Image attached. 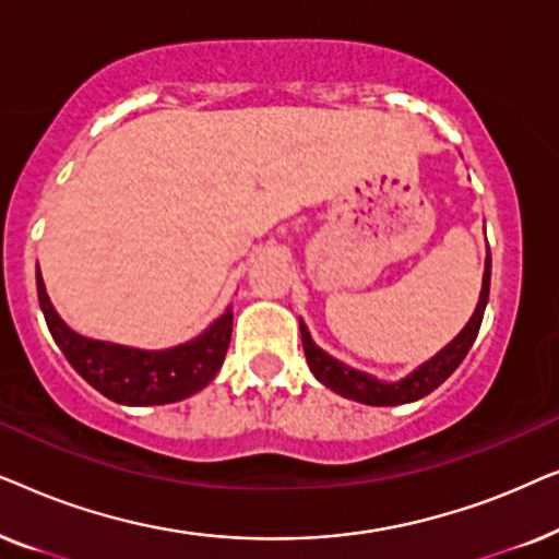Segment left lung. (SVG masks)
Returning <instances> with one entry per match:
<instances>
[{
  "label": "left lung",
  "mask_w": 559,
  "mask_h": 559,
  "mask_svg": "<svg viewBox=\"0 0 559 559\" xmlns=\"http://www.w3.org/2000/svg\"><path fill=\"white\" fill-rule=\"evenodd\" d=\"M488 285H491V254L486 257V272H484V287H480V297L476 305V312L468 320V325L457 333L455 341H450L445 348L440 350L438 356H432L430 361L419 366L417 371H412L407 379L396 381V384H381V381L366 377V373L348 369L341 361H335L320 350L316 343L310 341V333L305 323H300V333H302V348H305V358H308L310 371L316 373L318 381H323L328 389H333L335 394L348 396V400L364 402V404H373V407H392V404H407V402H417L423 400L425 394H430L432 389H438L442 381H445L450 373H453L461 361L468 354V348L476 341L480 320H484V310L488 302Z\"/></svg>",
  "instance_id": "obj_1"
}]
</instances>
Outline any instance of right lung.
Here are the masks:
<instances>
[{
  "label": "right lung",
  "instance_id": "add662e5",
  "mask_svg": "<svg viewBox=\"0 0 559 559\" xmlns=\"http://www.w3.org/2000/svg\"><path fill=\"white\" fill-rule=\"evenodd\" d=\"M37 300H40L45 323H48L52 338L63 350L68 364L96 392L109 396L111 402L132 404V407L170 404L201 392L218 373L226 358L228 341H231V308L195 341L167 350H140L91 341L73 333L50 305L40 270H37Z\"/></svg>",
  "mask_w": 559,
  "mask_h": 559
}]
</instances>
